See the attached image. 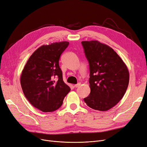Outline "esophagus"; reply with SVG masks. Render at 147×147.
Returning a JSON list of instances; mask_svg holds the SVG:
<instances>
[{"label":"esophagus","instance_id":"esophagus-1","mask_svg":"<svg viewBox=\"0 0 147 147\" xmlns=\"http://www.w3.org/2000/svg\"><path fill=\"white\" fill-rule=\"evenodd\" d=\"M80 85H81V83H78L77 84H75V85H74V87L77 88V87H78Z\"/></svg>","mask_w":147,"mask_h":147}]
</instances>
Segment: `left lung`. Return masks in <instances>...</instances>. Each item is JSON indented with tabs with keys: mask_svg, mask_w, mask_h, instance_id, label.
Masks as SVG:
<instances>
[{
	"mask_svg": "<svg viewBox=\"0 0 147 147\" xmlns=\"http://www.w3.org/2000/svg\"><path fill=\"white\" fill-rule=\"evenodd\" d=\"M81 44L89 63L90 93L84 101L89 107L107 111L124 96L129 83V72L125 63L107 45L97 40Z\"/></svg>",
	"mask_w": 147,
	"mask_h": 147,
	"instance_id": "obj_1",
	"label": "left lung"
}]
</instances>
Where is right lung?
Listing matches in <instances>:
<instances>
[{
  "instance_id": "1",
  "label": "right lung",
  "mask_w": 147,
  "mask_h": 147,
  "mask_svg": "<svg viewBox=\"0 0 147 147\" xmlns=\"http://www.w3.org/2000/svg\"><path fill=\"white\" fill-rule=\"evenodd\" d=\"M69 44L61 42L40 46L29 57L22 70L23 92L29 102L43 112L59 109L70 90L63 80L58 63Z\"/></svg>"
}]
</instances>
